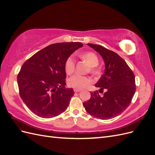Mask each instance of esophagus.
<instances>
[{"mask_svg": "<svg viewBox=\"0 0 155 155\" xmlns=\"http://www.w3.org/2000/svg\"><path fill=\"white\" fill-rule=\"evenodd\" d=\"M74 91L75 92H80V91H81V90H80V89L74 88Z\"/></svg>", "mask_w": 155, "mask_h": 155, "instance_id": "34e87169", "label": "esophagus"}]
</instances>
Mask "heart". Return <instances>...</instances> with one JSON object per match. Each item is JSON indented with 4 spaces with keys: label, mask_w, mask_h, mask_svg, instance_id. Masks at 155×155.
I'll list each match as a JSON object with an SVG mask.
<instances>
[{
    "label": "heart",
    "mask_w": 155,
    "mask_h": 155,
    "mask_svg": "<svg viewBox=\"0 0 155 155\" xmlns=\"http://www.w3.org/2000/svg\"><path fill=\"white\" fill-rule=\"evenodd\" d=\"M79 56L85 60L91 67V71L93 74H97L98 70L96 67L99 63V59L97 55L94 52L88 51V52L84 53L83 54H79ZM75 68V60L73 55H70L66 59L64 63L65 72L68 74H71ZM92 83L91 79L86 76H83L79 74H74L70 77L68 83L70 87L74 88L83 89L87 88L91 85Z\"/></svg>",
    "instance_id": "obj_1"
}]
</instances>
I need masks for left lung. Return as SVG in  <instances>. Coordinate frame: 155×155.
<instances>
[{
    "label": "left lung",
    "mask_w": 155,
    "mask_h": 155,
    "mask_svg": "<svg viewBox=\"0 0 155 155\" xmlns=\"http://www.w3.org/2000/svg\"><path fill=\"white\" fill-rule=\"evenodd\" d=\"M101 56L105 64V72L96 84L97 91L91 92L90 100L83 103L89 114L101 120L113 118L129 107L136 91L135 77L128 64L120 56L100 45L87 44Z\"/></svg>",
    "instance_id": "1"
}]
</instances>
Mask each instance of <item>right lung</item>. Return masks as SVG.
Segmentation results:
<instances>
[{"label":"right lung","mask_w":155,"mask_h":155,"mask_svg":"<svg viewBox=\"0 0 155 155\" xmlns=\"http://www.w3.org/2000/svg\"><path fill=\"white\" fill-rule=\"evenodd\" d=\"M83 46L76 42L50 45L22 64L17 76L19 94L35 115L49 118L66 110L74 92L66 88V59Z\"/></svg>","instance_id":"add662e5"}]
</instances>
